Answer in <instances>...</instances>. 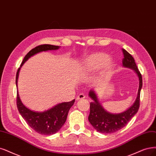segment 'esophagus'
Masks as SVG:
<instances>
[{
  "instance_id": "1",
  "label": "esophagus",
  "mask_w": 156,
  "mask_h": 156,
  "mask_svg": "<svg viewBox=\"0 0 156 156\" xmlns=\"http://www.w3.org/2000/svg\"><path fill=\"white\" fill-rule=\"evenodd\" d=\"M85 98V94H83V93H81V94H80L78 96H77V100H83V99H84Z\"/></svg>"
}]
</instances>
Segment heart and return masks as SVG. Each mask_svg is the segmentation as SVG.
I'll return each instance as SVG.
<instances>
[{"label":"heart","mask_w":156,"mask_h":156,"mask_svg":"<svg viewBox=\"0 0 156 156\" xmlns=\"http://www.w3.org/2000/svg\"><path fill=\"white\" fill-rule=\"evenodd\" d=\"M85 69L86 71H94L106 67L108 73H110L113 69L114 63L109 60L108 55L99 53L90 55L87 58L85 62Z\"/></svg>","instance_id":"obj_1"}]
</instances>
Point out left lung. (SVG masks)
<instances>
[{"label": "left lung", "instance_id": "obj_1", "mask_svg": "<svg viewBox=\"0 0 156 156\" xmlns=\"http://www.w3.org/2000/svg\"><path fill=\"white\" fill-rule=\"evenodd\" d=\"M123 53V65L125 67H129L136 72L140 80V86L138 89L137 96L136 101L126 111L119 114H112L106 111L102 107L97 96L93 90H90L89 95L93 100V102L90 103V114L88 118L90 123L97 130L103 134H111L122 129L137 112L140 108V92L143 82L141 74L138 70L134 58L127 51L122 49Z\"/></svg>", "mask_w": 156, "mask_h": 156}]
</instances>
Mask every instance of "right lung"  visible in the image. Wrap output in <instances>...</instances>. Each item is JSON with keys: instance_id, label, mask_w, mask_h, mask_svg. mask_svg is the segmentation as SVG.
<instances>
[{"instance_id": "obj_1", "label": "right lung", "mask_w": 156, "mask_h": 156, "mask_svg": "<svg viewBox=\"0 0 156 156\" xmlns=\"http://www.w3.org/2000/svg\"><path fill=\"white\" fill-rule=\"evenodd\" d=\"M60 48L59 46L50 44H43L38 45L31 49L25 56L20 67L18 69L16 74V85L17 87V80L20 67L30 58L40 52L49 50H56ZM74 100L69 102H63L56 105L49 110L44 112H34L23 105L17 90L16 105L22 118L25 119L28 125L34 131L43 135L54 134L58 131L65 123L67 119L69 109L73 105Z\"/></svg>"}]
</instances>
